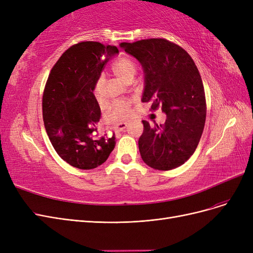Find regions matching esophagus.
Instances as JSON below:
<instances>
[{"label": "esophagus", "instance_id": "34e87169", "mask_svg": "<svg viewBox=\"0 0 253 253\" xmlns=\"http://www.w3.org/2000/svg\"><path fill=\"white\" fill-rule=\"evenodd\" d=\"M127 126V124L126 122H120V124H118L116 126L114 127L115 132H122L125 131V128Z\"/></svg>", "mask_w": 253, "mask_h": 253}]
</instances>
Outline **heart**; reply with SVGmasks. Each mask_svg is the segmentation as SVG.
<instances>
[{"label":"heart","instance_id":"1","mask_svg":"<svg viewBox=\"0 0 253 253\" xmlns=\"http://www.w3.org/2000/svg\"><path fill=\"white\" fill-rule=\"evenodd\" d=\"M112 72L114 75L119 78L121 81L127 82L131 79H134L137 73V63L132 58L121 57L114 61L112 64ZM102 86H103V78H98L95 82L94 86V96L98 101L102 99ZM129 112V103L128 101H119L115 103L108 115V118L112 122H118L125 119Z\"/></svg>","mask_w":253,"mask_h":253}]
</instances>
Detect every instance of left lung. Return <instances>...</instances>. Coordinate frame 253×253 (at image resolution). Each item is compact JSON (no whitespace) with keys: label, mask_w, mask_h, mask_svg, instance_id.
I'll return each mask as SVG.
<instances>
[{"label":"left lung","mask_w":253,"mask_h":253,"mask_svg":"<svg viewBox=\"0 0 253 253\" xmlns=\"http://www.w3.org/2000/svg\"><path fill=\"white\" fill-rule=\"evenodd\" d=\"M119 46L141 64L142 102L162 106L165 125L143 120L138 140L143 162L155 170L169 171L193 155L206 121V98L200 72L189 53L165 39H148Z\"/></svg>","instance_id":"8db88e82"}]
</instances>
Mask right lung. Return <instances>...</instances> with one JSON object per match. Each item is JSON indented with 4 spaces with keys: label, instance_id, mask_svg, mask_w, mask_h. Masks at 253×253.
Returning a JSON list of instances; mask_svg holds the SVG:
<instances>
[{
    "label": "right lung",
    "instance_id": "add662e5",
    "mask_svg": "<svg viewBox=\"0 0 253 253\" xmlns=\"http://www.w3.org/2000/svg\"><path fill=\"white\" fill-rule=\"evenodd\" d=\"M118 49L99 42L68 48L52 67L44 89L43 121L58 155L81 170L102 165L115 148V136L96 138L101 116L95 82Z\"/></svg>",
    "mask_w": 253,
    "mask_h": 253
}]
</instances>
